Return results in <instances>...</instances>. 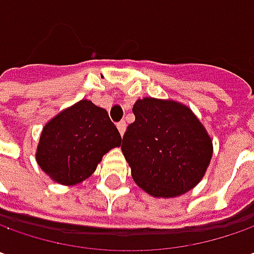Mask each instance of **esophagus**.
<instances>
[{
    "mask_svg": "<svg viewBox=\"0 0 254 254\" xmlns=\"http://www.w3.org/2000/svg\"><path fill=\"white\" fill-rule=\"evenodd\" d=\"M117 127H118L119 133H121V135H124V133H125V129H127V124H125V121H121V122H118V124H117Z\"/></svg>",
    "mask_w": 254,
    "mask_h": 254,
    "instance_id": "obj_1",
    "label": "esophagus"
}]
</instances>
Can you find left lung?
I'll list each match as a JSON object with an SVG mask.
<instances>
[{
	"label": "left lung",
	"mask_w": 254,
	"mask_h": 254,
	"mask_svg": "<svg viewBox=\"0 0 254 254\" xmlns=\"http://www.w3.org/2000/svg\"><path fill=\"white\" fill-rule=\"evenodd\" d=\"M122 137V153L136 184L153 197L187 192L205 174L212 142L190 108L174 101L143 98Z\"/></svg>",
	"instance_id": "1"
}]
</instances>
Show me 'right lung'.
<instances>
[{"mask_svg": "<svg viewBox=\"0 0 254 254\" xmlns=\"http://www.w3.org/2000/svg\"><path fill=\"white\" fill-rule=\"evenodd\" d=\"M118 129L105 110L80 101L43 127L36 160L60 184H77L90 177L102 156L121 144Z\"/></svg>", "mask_w": 254, "mask_h": 254, "instance_id": "add662e5", "label": "right lung"}]
</instances>
